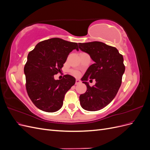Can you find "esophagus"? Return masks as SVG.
Segmentation results:
<instances>
[{
  "label": "esophagus",
  "instance_id": "1",
  "mask_svg": "<svg viewBox=\"0 0 150 150\" xmlns=\"http://www.w3.org/2000/svg\"><path fill=\"white\" fill-rule=\"evenodd\" d=\"M80 83H81V81H80L79 79H77L76 80V84H80Z\"/></svg>",
  "mask_w": 150,
  "mask_h": 150
}]
</instances>
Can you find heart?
<instances>
[{
	"label": "heart",
	"instance_id": "1",
	"mask_svg": "<svg viewBox=\"0 0 150 150\" xmlns=\"http://www.w3.org/2000/svg\"><path fill=\"white\" fill-rule=\"evenodd\" d=\"M72 74H73L74 76H76V77H79L81 75L80 72L79 71H72Z\"/></svg>",
	"mask_w": 150,
	"mask_h": 150
}]
</instances>
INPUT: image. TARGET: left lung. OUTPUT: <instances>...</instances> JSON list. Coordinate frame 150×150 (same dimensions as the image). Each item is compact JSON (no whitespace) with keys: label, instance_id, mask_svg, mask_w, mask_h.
<instances>
[{"label":"left lung","instance_id":"obj_1","mask_svg":"<svg viewBox=\"0 0 150 150\" xmlns=\"http://www.w3.org/2000/svg\"><path fill=\"white\" fill-rule=\"evenodd\" d=\"M78 46L94 62L81 78L87 90L80 95V104L85 110H100L113 100L120 88L125 71L123 57L116 47L101 42L79 43ZM89 79L96 81L92 87L87 82Z\"/></svg>","mask_w":150,"mask_h":150}]
</instances>
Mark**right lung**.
Masks as SVG:
<instances>
[{"label":"right lung","instance_id":"right-lung-1","mask_svg":"<svg viewBox=\"0 0 150 150\" xmlns=\"http://www.w3.org/2000/svg\"><path fill=\"white\" fill-rule=\"evenodd\" d=\"M78 51V44L60 38H51L36 45L28 56L24 66L28 96L39 110L53 112L60 110L67 91L76 79L66 74L59 80L54 75L61 71L69 53Z\"/></svg>","mask_w":150,"mask_h":150}]
</instances>
